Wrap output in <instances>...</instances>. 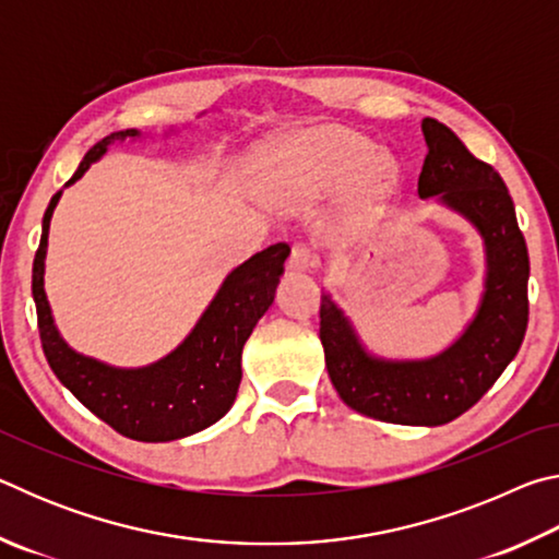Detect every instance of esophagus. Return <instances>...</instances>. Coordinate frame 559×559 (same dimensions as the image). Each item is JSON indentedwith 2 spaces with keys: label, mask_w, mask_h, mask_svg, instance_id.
Instances as JSON below:
<instances>
[{
  "label": "esophagus",
  "mask_w": 559,
  "mask_h": 559,
  "mask_svg": "<svg viewBox=\"0 0 559 559\" xmlns=\"http://www.w3.org/2000/svg\"><path fill=\"white\" fill-rule=\"evenodd\" d=\"M316 266V253L310 249L308 243H296L290 249V257H288V269L290 271H308Z\"/></svg>",
  "instance_id": "34e87169"
}]
</instances>
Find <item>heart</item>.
Listing matches in <instances>:
<instances>
[{
  "mask_svg": "<svg viewBox=\"0 0 559 559\" xmlns=\"http://www.w3.org/2000/svg\"><path fill=\"white\" fill-rule=\"evenodd\" d=\"M357 177L367 192H382L394 179L390 157L362 132L343 126H318L278 147L266 175V189L278 197L320 194Z\"/></svg>",
  "mask_w": 559,
  "mask_h": 559,
  "instance_id": "b5f03b06",
  "label": "heart"
}]
</instances>
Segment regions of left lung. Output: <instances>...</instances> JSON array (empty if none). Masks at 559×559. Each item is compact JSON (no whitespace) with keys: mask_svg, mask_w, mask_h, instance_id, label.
Returning a JSON list of instances; mask_svg holds the SVG:
<instances>
[{"mask_svg":"<svg viewBox=\"0 0 559 559\" xmlns=\"http://www.w3.org/2000/svg\"><path fill=\"white\" fill-rule=\"evenodd\" d=\"M429 155L419 197L461 212L486 241V293L473 323L447 353L419 362H384L359 345L330 296L320 298V343L330 382L347 406L406 427H441L468 412L503 374L527 328L530 259L508 187L493 167L433 118L421 122Z\"/></svg>","mask_w":559,"mask_h":559,"instance_id":"left-lung-1","label":"left lung"}]
</instances>
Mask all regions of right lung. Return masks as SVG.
Instances as JSON below:
<instances>
[{"label":"right lung","instance_id":"add662e5","mask_svg":"<svg viewBox=\"0 0 559 559\" xmlns=\"http://www.w3.org/2000/svg\"><path fill=\"white\" fill-rule=\"evenodd\" d=\"M135 135H140L138 130H118L103 138L88 150L69 185L81 179L110 143ZM59 197L61 192H56L46 206L32 273L39 337L53 374L98 419L135 441L182 439L222 419L239 392L243 343L276 296V283L290 246L273 243L234 269L200 323L173 355L143 370H116L73 353L53 325L44 293V259Z\"/></svg>","mask_w":559,"mask_h":559}]
</instances>
